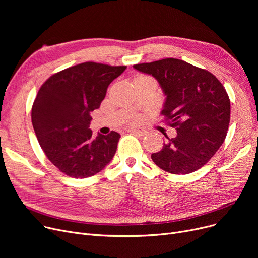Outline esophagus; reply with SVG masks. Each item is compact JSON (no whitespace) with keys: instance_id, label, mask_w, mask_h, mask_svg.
Segmentation results:
<instances>
[{"instance_id":"1","label":"esophagus","mask_w":258,"mask_h":258,"mask_svg":"<svg viewBox=\"0 0 258 258\" xmlns=\"http://www.w3.org/2000/svg\"><path fill=\"white\" fill-rule=\"evenodd\" d=\"M128 132L133 133V134H136V135H138V136H145V135L147 134V132L143 128H130Z\"/></svg>"}]
</instances>
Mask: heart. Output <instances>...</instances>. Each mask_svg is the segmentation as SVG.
Listing matches in <instances>:
<instances>
[{
  "label": "heart",
  "mask_w": 258,
  "mask_h": 258,
  "mask_svg": "<svg viewBox=\"0 0 258 258\" xmlns=\"http://www.w3.org/2000/svg\"><path fill=\"white\" fill-rule=\"evenodd\" d=\"M140 77H145V76H140ZM133 121H136V119H133Z\"/></svg>",
  "instance_id": "b5f03b06"
}]
</instances>
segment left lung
Masks as SVG:
<instances>
[{"instance_id":"1","label":"left lung","mask_w":258,"mask_h":258,"mask_svg":"<svg viewBox=\"0 0 258 258\" xmlns=\"http://www.w3.org/2000/svg\"><path fill=\"white\" fill-rule=\"evenodd\" d=\"M153 75L165 94L161 114L177 136L152 154L155 164L169 173H191L223 144L230 122V99L221 81L207 70L184 60L165 58L134 64Z\"/></svg>"}]
</instances>
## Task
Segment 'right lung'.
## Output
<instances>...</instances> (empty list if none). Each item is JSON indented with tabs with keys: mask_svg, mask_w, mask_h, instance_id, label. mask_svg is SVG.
I'll return each mask as SVG.
<instances>
[{
	"mask_svg": "<svg viewBox=\"0 0 258 258\" xmlns=\"http://www.w3.org/2000/svg\"><path fill=\"white\" fill-rule=\"evenodd\" d=\"M125 69L87 61L50 76L38 90L31 111L36 138L51 163L69 177H92L112 161L120 135L93 137L91 112Z\"/></svg>",
	"mask_w": 258,
	"mask_h": 258,
	"instance_id": "add662e5",
	"label": "right lung"
}]
</instances>
